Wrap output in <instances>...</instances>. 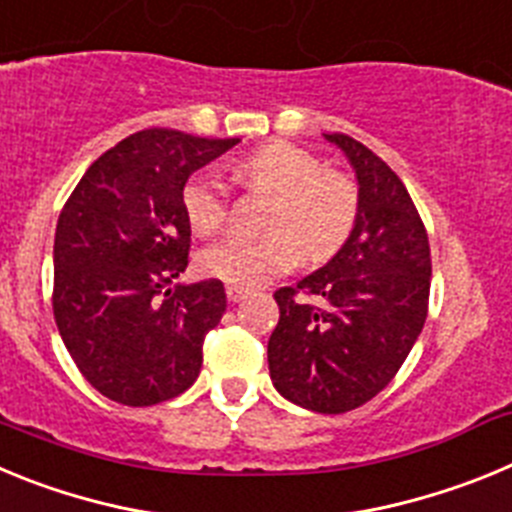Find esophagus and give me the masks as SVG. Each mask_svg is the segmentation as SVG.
<instances>
[{"instance_id":"1","label":"esophagus","mask_w":512,"mask_h":512,"mask_svg":"<svg viewBox=\"0 0 512 512\" xmlns=\"http://www.w3.org/2000/svg\"><path fill=\"white\" fill-rule=\"evenodd\" d=\"M225 295H228L230 302H241L243 297H248V289L238 287V284H228V287H225Z\"/></svg>"}]
</instances>
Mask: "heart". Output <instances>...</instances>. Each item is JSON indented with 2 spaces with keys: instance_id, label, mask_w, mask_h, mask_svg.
I'll return each instance as SVG.
<instances>
[{
  "instance_id": "1",
  "label": "heart",
  "mask_w": 512,
  "mask_h": 512,
  "mask_svg": "<svg viewBox=\"0 0 512 512\" xmlns=\"http://www.w3.org/2000/svg\"><path fill=\"white\" fill-rule=\"evenodd\" d=\"M235 174L253 192L271 197L261 228L266 235H228L200 253L202 274L238 287H259L297 261L323 264L354 233L359 220V192L354 182L325 171L315 153L292 143H266L246 153ZM189 225L200 235L223 228L228 194L215 174L189 176L182 189Z\"/></svg>"
}]
</instances>
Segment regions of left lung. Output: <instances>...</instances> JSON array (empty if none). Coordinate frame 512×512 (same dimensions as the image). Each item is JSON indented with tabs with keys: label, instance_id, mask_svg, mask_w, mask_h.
Wrapping results in <instances>:
<instances>
[{
	"label": "left lung",
	"instance_id": "obj_1",
	"mask_svg": "<svg viewBox=\"0 0 512 512\" xmlns=\"http://www.w3.org/2000/svg\"><path fill=\"white\" fill-rule=\"evenodd\" d=\"M323 138L354 169L359 220L328 264L274 292L279 323L266 354L279 395L338 415L379 395L408 359L428 315L431 248L400 176L359 140Z\"/></svg>",
	"mask_w": 512,
	"mask_h": 512
}]
</instances>
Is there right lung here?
<instances>
[{"label":"right lung","mask_w":512,"mask_h":512,"mask_svg":"<svg viewBox=\"0 0 512 512\" xmlns=\"http://www.w3.org/2000/svg\"><path fill=\"white\" fill-rule=\"evenodd\" d=\"M241 143L140 130L94 161L53 241V315L79 372L110 400L146 408L200 377L207 330L225 312L220 279L174 284L189 264L182 189Z\"/></svg>","instance_id":"right-lung-1"}]
</instances>
